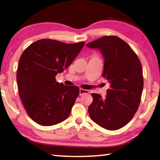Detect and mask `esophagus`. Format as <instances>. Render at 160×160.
<instances>
[{
    "mask_svg": "<svg viewBox=\"0 0 160 160\" xmlns=\"http://www.w3.org/2000/svg\"><path fill=\"white\" fill-rule=\"evenodd\" d=\"M88 93H89V90H84V89H80V96H82L83 94H88Z\"/></svg>",
    "mask_w": 160,
    "mask_h": 160,
    "instance_id": "34e87169",
    "label": "esophagus"
}]
</instances>
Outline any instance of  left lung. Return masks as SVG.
<instances>
[{"mask_svg":"<svg viewBox=\"0 0 160 160\" xmlns=\"http://www.w3.org/2000/svg\"><path fill=\"white\" fill-rule=\"evenodd\" d=\"M86 46L101 52L104 59L102 76L110 84L104 99L92 94L89 115L102 128L118 130L131 120L138 109L143 89L141 63L130 46L118 37L104 36Z\"/></svg>","mask_w":160,"mask_h":160,"instance_id":"8db88e82","label":"left lung"}]
</instances>
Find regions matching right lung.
Listing matches in <instances>:
<instances>
[{
    "label": "right lung",
    "instance_id": "right-lung-1",
    "mask_svg": "<svg viewBox=\"0 0 160 160\" xmlns=\"http://www.w3.org/2000/svg\"><path fill=\"white\" fill-rule=\"evenodd\" d=\"M84 45L40 39L21 55L17 73L19 94L29 116L39 125H56L69 116L80 89L58 83L55 77L72 63Z\"/></svg>",
    "mask_w": 160,
    "mask_h": 160
}]
</instances>
